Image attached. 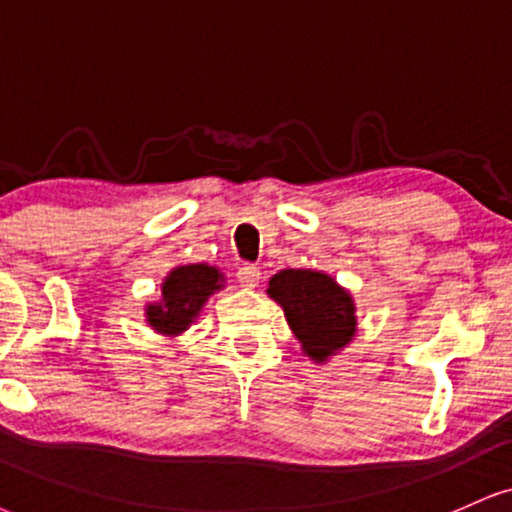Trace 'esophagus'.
I'll return each instance as SVG.
<instances>
[{
	"label": "esophagus",
	"mask_w": 512,
	"mask_h": 512,
	"mask_svg": "<svg viewBox=\"0 0 512 512\" xmlns=\"http://www.w3.org/2000/svg\"><path fill=\"white\" fill-rule=\"evenodd\" d=\"M237 280L242 282V287H256L258 280H261V270L254 263H242L237 270Z\"/></svg>",
	"instance_id": "1"
}]
</instances>
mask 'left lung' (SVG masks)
<instances>
[{
	"label": "left lung",
	"instance_id": "8db88e82",
	"mask_svg": "<svg viewBox=\"0 0 512 512\" xmlns=\"http://www.w3.org/2000/svg\"><path fill=\"white\" fill-rule=\"evenodd\" d=\"M268 294L285 308L301 346L313 361H325L351 342L356 308L330 275L313 270H280L270 277Z\"/></svg>",
	"mask_w": 512,
	"mask_h": 512
}]
</instances>
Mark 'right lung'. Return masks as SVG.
<instances>
[{"instance_id": "obj_1", "label": "right lung", "mask_w": 512, "mask_h": 512, "mask_svg": "<svg viewBox=\"0 0 512 512\" xmlns=\"http://www.w3.org/2000/svg\"><path fill=\"white\" fill-rule=\"evenodd\" d=\"M220 275L211 266H182L163 282V301L147 308V320L156 332L178 334L197 318L204 301L220 289Z\"/></svg>"}]
</instances>
